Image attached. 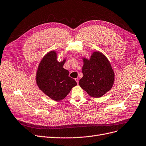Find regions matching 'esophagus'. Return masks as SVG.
<instances>
[{
	"instance_id": "esophagus-1",
	"label": "esophagus",
	"mask_w": 146,
	"mask_h": 146,
	"mask_svg": "<svg viewBox=\"0 0 146 146\" xmlns=\"http://www.w3.org/2000/svg\"><path fill=\"white\" fill-rule=\"evenodd\" d=\"M75 80H76V82L78 84L79 83V79H78V78H76L75 79Z\"/></svg>"
}]
</instances>
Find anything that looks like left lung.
Returning <instances> with one entry per match:
<instances>
[{
    "mask_svg": "<svg viewBox=\"0 0 146 146\" xmlns=\"http://www.w3.org/2000/svg\"><path fill=\"white\" fill-rule=\"evenodd\" d=\"M84 76L79 84L90 96L98 98L110 91L114 82V73L108 59L99 52H94L90 59L84 58Z\"/></svg>",
    "mask_w": 146,
    "mask_h": 146,
    "instance_id": "left-lung-1",
    "label": "left lung"
}]
</instances>
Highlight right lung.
<instances>
[{
    "mask_svg": "<svg viewBox=\"0 0 146 146\" xmlns=\"http://www.w3.org/2000/svg\"><path fill=\"white\" fill-rule=\"evenodd\" d=\"M56 53L51 51L47 53L40 63L36 72V84L43 93L53 100L64 99L76 82L68 76L69 72L63 66L66 59L58 62Z\"/></svg>",
    "mask_w": 146,
    "mask_h": 146,
    "instance_id": "add662e5",
    "label": "right lung"
}]
</instances>
